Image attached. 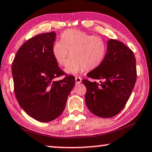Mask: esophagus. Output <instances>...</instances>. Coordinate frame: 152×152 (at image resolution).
Wrapping results in <instances>:
<instances>
[{"label":"esophagus","instance_id":"1","mask_svg":"<svg viewBox=\"0 0 152 152\" xmlns=\"http://www.w3.org/2000/svg\"><path fill=\"white\" fill-rule=\"evenodd\" d=\"M81 78L80 77H75V81L77 83H80L81 82Z\"/></svg>","mask_w":152,"mask_h":152}]
</instances>
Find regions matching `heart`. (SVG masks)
<instances>
[{"mask_svg": "<svg viewBox=\"0 0 152 152\" xmlns=\"http://www.w3.org/2000/svg\"><path fill=\"white\" fill-rule=\"evenodd\" d=\"M106 50L101 37L76 29L64 31L61 40L55 42L52 47L53 56L59 65L64 66L69 55L71 56L65 69L70 74H77L84 69H96L104 60Z\"/></svg>", "mask_w": 152, "mask_h": 152, "instance_id": "1", "label": "heart"}]
</instances>
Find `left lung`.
Returning <instances> with one entry per match:
<instances>
[{
	"label": "left lung",
	"mask_w": 152,
	"mask_h": 152,
	"mask_svg": "<svg viewBox=\"0 0 152 152\" xmlns=\"http://www.w3.org/2000/svg\"><path fill=\"white\" fill-rule=\"evenodd\" d=\"M107 53L102 63L87 74L99 82L83 80L86 87V103L92 113L102 118L116 115L128 101L136 80L134 53L116 39L107 41Z\"/></svg>",
	"instance_id": "8db88e82"
}]
</instances>
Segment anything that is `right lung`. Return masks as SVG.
<instances>
[{"instance_id":"right-lung-1","label":"right lung","mask_w":152,"mask_h":152,"mask_svg":"<svg viewBox=\"0 0 152 152\" xmlns=\"http://www.w3.org/2000/svg\"><path fill=\"white\" fill-rule=\"evenodd\" d=\"M54 31L39 34L20 47L12 62L14 92L28 115L40 122H49L61 115L75 83V77L65 74L52 53Z\"/></svg>"}]
</instances>
